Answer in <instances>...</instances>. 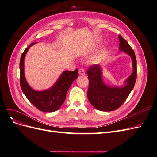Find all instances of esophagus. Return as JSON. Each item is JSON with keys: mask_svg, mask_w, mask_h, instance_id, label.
I'll list each match as a JSON object with an SVG mask.
<instances>
[{"mask_svg": "<svg viewBox=\"0 0 157 157\" xmlns=\"http://www.w3.org/2000/svg\"><path fill=\"white\" fill-rule=\"evenodd\" d=\"M78 73H79V75H85L84 69L83 68H80L79 70H78Z\"/></svg>", "mask_w": 157, "mask_h": 157, "instance_id": "1", "label": "esophagus"}]
</instances>
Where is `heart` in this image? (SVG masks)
<instances>
[{
    "label": "heart",
    "instance_id": "b5f03b06",
    "mask_svg": "<svg viewBox=\"0 0 157 157\" xmlns=\"http://www.w3.org/2000/svg\"><path fill=\"white\" fill-rule=\"evenodd\" d=\"M107 53L104 50H99L90 59V62L94 64L101 63L106 59Z\"/></svg>",
    "mask_w": 157,
    "mask_h": 157
}]
</instances>
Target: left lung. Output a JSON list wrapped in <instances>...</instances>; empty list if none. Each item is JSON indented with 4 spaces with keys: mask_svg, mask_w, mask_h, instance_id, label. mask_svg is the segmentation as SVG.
Listing matches in <instances>:
<instances>
[{
    "mask_svg": "<svg viewBox=\"0 0 157 157\" xmlns=\"http://www.w3.org/2000/svg\"><path fill=\"white\" fill-rule=\"evenodd\" d=\"M119 50L129 55L132 60L133 72L128 77L122 87H111L103 81L102 68L100 65L90 66L87 71L89 80L88 99L98 110L102 111H112L120 107L124 103L134 87L137 77V63L134 50L123 39L118 35Z\"/></svg>",
    "mask_w": 157,
    "mask_h": 157,
    "instance_id": "left-lung-1",
    "label": "left lung"
}]
</instances>
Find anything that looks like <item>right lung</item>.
<instances>
[{"mask_svg":"<svg viewBox=\"0 0 157 157\" xmlns=\"http://www.w3.org/2000/svg\"><path fill=\"white\" fill-rule=\"evenodd\" d=\"M33 42L23 52L20 62V86L29 101L39 110L43 112H54L58 110L65 100L66 94L71 85L78 77V69L73 71H65L56 82L50 88L43 91H36L27 83L24 74L25 56Z\"/></svg>","mask_w":157,"mask_h":157,"instance_id":"obj_1","label":"right lung"}]
</instances>
